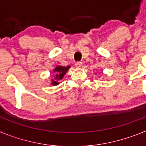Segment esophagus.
Masks as SVG:
<instances>
[{
  "label": "esophagus",
  "mask_w": 146,
  "mask_h": 146,
  "mask_svg": "<svg viewBox=\"0 0 146 146\" xmlns=\"http://www.w3.org/2000/svg\"><path fill=\"white\" fill-rule=\"evenodd\" d=\"M82 65V62L81 61H77L75 63V66L77 68H80Z\"/></svg>",
  "instance_id": "1"
}]
</instances>
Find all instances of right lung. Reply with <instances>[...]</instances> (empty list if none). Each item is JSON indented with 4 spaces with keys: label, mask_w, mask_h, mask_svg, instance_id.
Listing matches in <instances>:
<instances>
[{
    "label": "right lung",
    "mask_w": 146,
    "mask_h": 146,
    "mask_svg": "<svg viewBox=\"0 0 146 146\" xmlns=\"http://www.w3.org/2000/svg\"><path fill=\"white\" fill-rule=\"evenodd\" d=\"M69 66H68L67 67L65 66H57L54 69V72L55 73V78L52 80V84L55 86V85H58L59 83L58 81L60 80H61L64 77V74H66V72L68 71L69 68Z\"/></svg>",
    "instance_id": "1"
}]
</instances>
